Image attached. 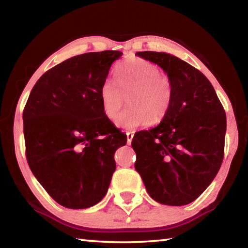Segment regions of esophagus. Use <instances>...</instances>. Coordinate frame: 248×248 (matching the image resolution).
<instances>
[{"label":"esophagus","instance_id":"esophagus-1","mask_svg":"<svg viewBox=\"0 0 248 248\" xmlns=\"http://www.w3.org/2000/svg\"><path fill=\"white\" fill-rule=\"evenodd\" d=\"M127 142H128V144H131V142H132V139H133V136H134V133L133 132H131V131H128L127 133Z\"/></svg>","mask_w":248,"mask_h":248}]
</instances>
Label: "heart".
I'll return each mask as SVG.
<instances>
[{
	"label": "heart",
	"instance_id": "obj_1",
	"mask_svg": "<svg viewBox=\"0 0 248 248\" xmlns=\"http://www.w3.org/2000/svg\"><path fill=\"white\" fill-rule=\"evenodd\" d=\"M128 94L130 106L117 116L116 124L134 130L164 118L173 99V87L153 62L131 59L117 68L115 81L108 78L100 87V103L108 119H115Z\"/></svg>",
	"mask_w": 248,
	"mask_h": 248
}]
</instances>
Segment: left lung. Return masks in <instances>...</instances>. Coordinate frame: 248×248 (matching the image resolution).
Here are the masks:
<instances>
[{"mask_svg":"<svg viewBox=\"0 0 248 248\" xmlns=\"http://www.w3.org/2000/svg\"><path fill=\"white\" fill-rule=\"evenodd\" d=\"M167 73L173 99L157 127L134 134V167L149 195L167 205L192 202L212 183L224 156L226 116L212 84L165 52H137Z\"/></svg>","mask_w":248,"mask_h":248,"instance_id":"obj_1","label":"left lung"}]
</instances>
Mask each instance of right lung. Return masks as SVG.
Segmentation results:
<instances>
[{
	"label": "right lung",
	"mask_w": 248,
	"mask_h": 248,
	"mask_svg": "<svg viewBox=\"0 0 248 248\" xmlns=\"http://www.w3.org/2000/svg\"><path fill=\"white\" fill-rule=\"evenodd\" d=\"M121 51L70 58L48 70L24 108L26 157L32 174L59 204L98 203L116 170L114 154L127 136L105 116L99 91Z\"/></svg>",
	"instance_id": "add662e5"
}]
</instances>
